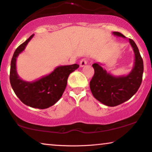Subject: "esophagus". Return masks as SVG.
I'll return each instance as SVG.
<instances>
[{"instance_id":"34e87169","label":"esophagus","mask_w":152,"mask_h":152,"mask_svg":"<svg viewBox=\"0 0 152 152\" xmlns=\"http://www.w3.org/2000/svg\"><path fill=\"white\" fill-rule=\"evenodd\" d=\"M87 62H88V61H87L86 59H83L81 60V61H80V66H81V67H84L85 65H86Z\"/></svg>"}]
</instances>
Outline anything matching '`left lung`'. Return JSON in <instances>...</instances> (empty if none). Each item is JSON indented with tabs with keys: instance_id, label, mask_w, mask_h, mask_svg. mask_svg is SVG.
I'll return each mask as SVG.
<instances>
[{
	"instance_id": "8db88e82",
	"label": "left lung",
	"mask_w": 152,
	"mask_h": 152,
	"mask_svg": "<svg viewBox=\"0 0 152 152\" xmlns=\"http://www.w3.org/2000/svg\"><path fill=\"white\" fill-rule=\"evenodd\" d=\"M115 36L126 37L121 33L113 32ZM129 41L134 50L135 59L134 67L126 75L115 76L100 66L93 64L95 73L90 82V88L93 97L101 103L109 107H115L127 101L138 91L140 86L143 74V61L137 45L132 39Z\"/></svg>"
}]
</instances>
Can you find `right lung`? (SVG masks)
<instances>
[{
    "instance_id": "obj_1",
    "label": "right lung",
    "mask_w": 152,
    "mask_h": 152,
    "mask_svg": "<svg viewBox=\"0 0 152 152\" xmlns=\"http://www.w3.org/2000/svg\"><path fill=\"white\" fill-rule=\"evenodd\" d=\"M33 37L34 34L31 35L14 52L11 61L10 80L12 89L23 103L30 107L44 109L54 105L61 98L67 85L68 76L80 66L77 64L59 66L51 73L34 82L23 80L16 70V59Z\"/></svg>"
}]
</instances>
